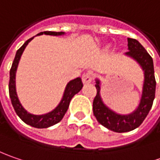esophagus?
I'll return each mask as SVG.
<instances>
[{"mask_svg":"<svg viewBox=\"0 0 160 160\" xmlns=\"http://www.w3.org/2000/svg\"><path fill=\"white\" fill-rule=\"evenodd\" d=\"M93 74L91 72H86L82 75V81L84 84H88L93 80Z\"/></svg>","mask_w":160,"mask_h":160,"instance_id":"34e87169","label":"esophagus"}]
</instances>
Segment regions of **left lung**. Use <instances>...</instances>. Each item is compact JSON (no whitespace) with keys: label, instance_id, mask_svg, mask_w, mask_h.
<instances>
[{"label":"left lung","instance_id":"left-lung-1","mask_svg":"<svg viewBox=\"0 0 160 160\" xmlns=\"http://www.w3.org/2000/svg\"><path fill=\"white\" fill-rule=\"evenodd\" d=\"M128 52L126 53V55L134 58L144 72L142 94L138 107L135 112L128 115L118 114L109 109L103 103L100 96L99 80H96L97 96L93 102V112L97 121L108 129L117 133H124L134 130L142 123L152 109L156 91V80L152 57L138 41L128 38Z\"/></svg>","mask_w":160,"mask_h":160}]
</instances>
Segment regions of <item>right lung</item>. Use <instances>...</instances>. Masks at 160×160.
Returning a JSON list of instances; mask_svg holds the SVG:
<instances>
[{
  "label": "right lung",
  "mask_w": 160,
  "mask_h": 160,
  "mask_svg": "<svg viewBox=\"0 0 160 160\" xmlns=\"http://www.w3.org/2000/svg\"><path fill=\"white\" fill-rule=\"evenodd\" d=\"M42 34L58 36L63 35V34H64V32H49V31H47V32H42L40 33H38L37 35H42ZM32 39H33V37L27 40L24 43V45L20 48L16 53L14 61L12 63V66H11L10 72H9L8 92H9V97L11 100V103L14 107L15 112L25 123H26L27 125H30L33 128H46L57 124L59 121L62 120L64 114L68 110L72 98L74 97V95H76L77 93H79L81 90V88L83 87V83H82L80 78H76L74 80H71L70 82H68V84L65 88V90H64L61 102H59V104L53 110L52 112L43 114V115H33V114L27 112L24 109V107L22 106V104L20 103L18 95H17V91H16V72L18 69V65L19 63L20 58L24 52L25 47L27 46V44Z\"/></svg>",
  "instance_id": "1"
}]
</instances>
